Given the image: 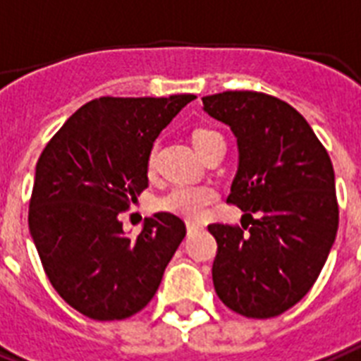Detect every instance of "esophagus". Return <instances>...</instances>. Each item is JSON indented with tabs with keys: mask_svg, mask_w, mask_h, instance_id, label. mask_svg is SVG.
<instances>
[{
	"mask_svg": "<svg viewBox=\"0 0 361 361\" xmlns=\"http://www.w3.org/2000/svg\"><path fill=\"white\" fill-rule=\"evenodd\" d=\"M202 226L200 224H196V222H187V231L189 233H195V231H200Z\"/></svg>",
	"mask_w": 361,
	"mask_h": 361,
	"instance_id": "esophagus-1",
	"label": "esophagus"
}]
</instances>
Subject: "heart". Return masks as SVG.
Wrapping results in <instances>:
<instances>
[{
  "mask_svg": "<svg viewBox=\"0 0 361 361\" xmlns=\"http://www.w3.org/2000/svg\"><path fill=\"white\" fill-rule=\"evenodd\" d=\"M221 139V135L213 130H196L192 135L196 150L200 152L209 142ZM155 169V152L148 157V171ZM216 202V192L211 187H196V185H176L169 192L159 196L157 209L181 216L185 221H202L206 216L207 209Z\"/></svg>",
  "mask_w": 361,
  "mask_h": 361,
  "instance_id": "heart-1",
  "label": "heart"
}]
</instances>
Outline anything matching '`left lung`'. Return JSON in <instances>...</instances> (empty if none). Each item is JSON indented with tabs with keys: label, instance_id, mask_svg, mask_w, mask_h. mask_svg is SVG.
Wrapping results in <instances>:
<instances>
[{
	"label": "left lung",
	"instance_id": "left-lung-1",
	"mask_svg": "<svg viewBox=\"0 0 361 361\" xmlns=\"http://www.w3.org/2000/svg\"><path fill=\"white\" fill-rule=\"evenodd\" d=\"M202 102L235 133L239 171L228 204L248 216L241 226H207L219 247L213 286L239 315L276 317L312 289L336 239L332 161L306 118L283 99L226 90Z\"/></svg>",
	"mask_w": 361,
	"mask_h": 361
}]
</instances>
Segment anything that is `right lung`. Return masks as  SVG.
Listing matches in <instances>:
<instances>
[{"label":"right lung","instance_id":"obj_1","mask_svg":"<svg viewBox=\"0 0 361 361\" xmlns=\"http://www.w3.org/2000/svg\"><path fill=\"white\" fill-rule=\"evenodd\" d=\"M195 98H96L38 157L29 230L54 289L85 317L139 313L183 241L185 222L172 213L148 216L135 239L118 216L148 187L154 140Z\"/></svg>","mask_w":361,"mask_h":361}]
</instances>
